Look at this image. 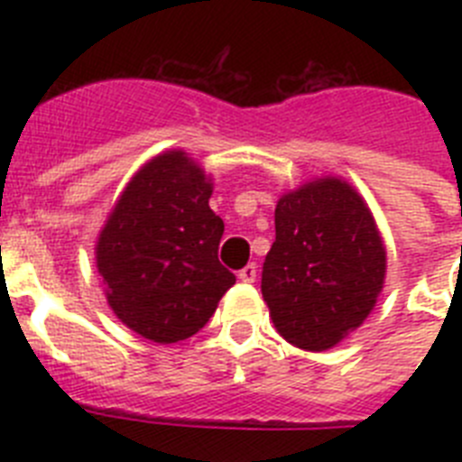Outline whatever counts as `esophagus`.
<instances>
[{"instance_id":"esophagus-1","label":"esophagus","mask_w":462,"mask_h":462,"mask_svg":"<svg viewBox=\"0 0 462 462\" xmlns=\"http://www.w3.org/2000/svg\"><path fill=\"white\" fill-rule=\"evenodd\" d=\"M240 282H254L256 280V263H247L243 271H238Z\"/></svg>"}]
</instances>
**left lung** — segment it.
Masks as SVG:
<instances>
[{"mask_svg": "<svg viewBox=\"0 0 462 462\" xmlns=\"http://www.w3.org/2000/svg\"><path fill=\"white\" fill-rule=\"evenodd\" d=\"M383 275V240L349 182L319 178L277 201L261 293L284 340L308 352L336 346L373 312Z\"/></svg>", "mask_w": 462, "mask_h": 462, "instance_id": "left-lung-1", "label": "left lung"}]
</instances>
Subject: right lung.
<instances>
[{"mask_svg":"<svg viewBox=\"0 0 462 462\" xmlns=\"http://www.w3.org/2000/svg\"><path fill=\"white\" fill-rule=\"evenodd\" d=\"M210 194L187 152L157 154L125 187L94 247L116 317L159 345L199 333L236 284L217 259L224 222Z\"/></svg>","mask_w":462,"mask_h":462,"instance_id":"1","label":"right lung"}]
</instances>
